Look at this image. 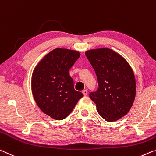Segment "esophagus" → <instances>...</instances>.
<instances>
[{"instance_id": "1", "label": "esophagus", "mask_w": 156, "mask_h": 156, "mask_svg": "<svg viewBox=\"0 0 156 156\" xmlns=\"http://www.w3.org/2000/svg\"><path fill=\"white\" fill-rule=\"evenodd\" d=\"M83 94H84V96H87V90H84L83 91Z\"/></svg>"}]
</instances>
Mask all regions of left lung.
Wrapping results in <instances>:
<instances>
[{"mask_svg": "<svg viewBox=\"0 0 156 156\" xmlns=\"http://www.w3.org/2000/svg\"><path fill=\"white\" fill-rule=\"evenodd\" d=\"M85 55L94 69L98 89L90 97L98 113L107 122L124 117L131 108L136 94L135 74L127 60L110 48L91 49Z\"/></svg>", "mask_w": 156, "mask_h": 156, "instance_id": "8db88e82", "label": "left lung"}]
</instances>
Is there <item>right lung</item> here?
<instances>
[{
    "instance_id": "add662e5",
    "label": "right lung",
    "mask_w": 156,
    "mask_h": 156,
    "mask_svg": "<svg viewBox=\"0 0 156 156\" xmlns=\"http://www.w3.org/2000/svg\"><path fill=\"white\" fill-rule=\"evenodd\" d=\"M80 55L77 51L57 48L39 62L32 74V93L37 105L55 120L65 119L83 96L74 90L69 73Z\"/></svg>"
}]
</instances>
